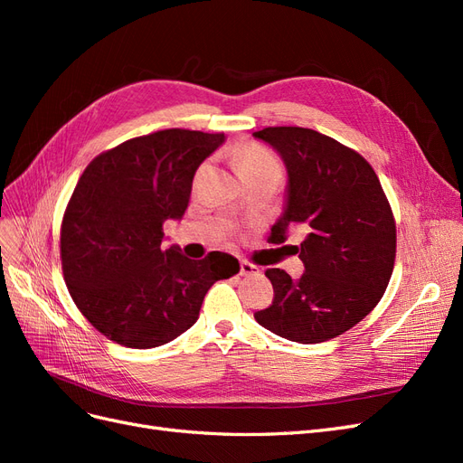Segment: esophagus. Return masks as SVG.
I'll use <instances>...</instances> for the list:
<instances>
[{
    "instance_id": "esophagus-1",
    "label": "esophagus",
    "mask_w": 463,
    "mask_h": 463,
    "mask_svg": "<svg viewBox=\"0 0 463 463\" xmlns=\"http://www.w3.org/2000/svg\"><path fill=\"white\" fill-rule=\"evenodd\" d=\"M240 274L241 276H259L260 269H259V266H255L253 262L240 260Z\"/></svg>"
}]
</instances>
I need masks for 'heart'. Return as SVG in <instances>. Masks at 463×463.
Wrapping results in <instances>:
<instances>
[{"label": "heart", "instance_id": "1", "mask_svg": "<svg viewBox=\"0 0 463 463\" xmlns=\"http://www.w3.org/2000/svg\"><path fill=\"white\" fill-rule=\"evenodd\" d=\"M233 160L243 179L262 174H282L274 154L259 143H240L233 148Z\"/></svg>", "mask_w": 463, "mask_h": 463}]
</instances>
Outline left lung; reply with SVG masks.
<instances>
[{"label":"left lung","mask_w":463,"mask_h":463,"mask_svg":"<svg viewBox=\"0 0 463 463\" xmlns=\"http://www.w3.org/2000/svg\"><path fill=\"white\" fill-rule=\"evenodd\" d=\"M288 167V203L270 241L298 228L299 279L269 269L272 305L255 313L286 340L320 344L354 328L383 299L396 260V222L371 164L354 148L305 128L253 133Z\"/></svg>","instance_id":"8db88e82"}]
</instances>
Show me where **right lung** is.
Wrapping results in <instances>:
<instances>
[{
	"label": "right lung",
	"mask_w": 463,
	"mask_h": 463,
	"mask_svg": "<svg viewBox=\"0 0 463 463\" xmlns=\"http://www.w3.org/2000/svg\"><path fill=\"white\" fill-rule=\"evenodd\" d=\"M223 133L164 129L109 148L87 165L67 203L60 255L69 293L108 340L133 349L175 340L206 291L240 272L213 250L191 260L162 249L164 222L185 214L197 167Z\"/></svg>",
	"instance_id": "1"
}]
</instances>
